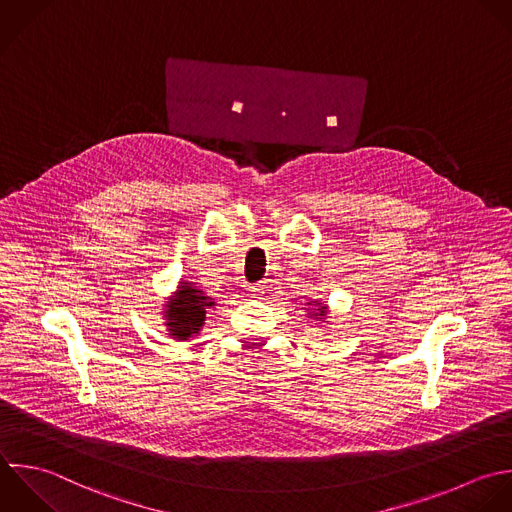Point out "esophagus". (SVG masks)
Here are the masks:
<instances>
[{
    "mask_svg": "<svg viewBox=\"0 0 512 512\" xmlns=\"http://www.w3.org/2000/svg\"><path fill=\"white\" fill-rule=\"evenodd\" d=\"M263 293H265V291H263V285H259V283L249 287V297H251V299H263Z\"/></svg>",
    "mask_w": 512,
    "mask_h": 512,
    "instance_id": "obj_1",
    "label": "esophagus"
}]
</instances>
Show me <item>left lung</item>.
Wrapping results in <instances>:
<instances>
[{"label": "left lung", "mask_w": 512, "mask_h": 512, "mask_svg": "<svg viewBox=\"0 0 512 512\" xmlns=\"http://www.w3.org/2000/svg\"><path fill=\"white\" fill-rule=\"evenodd\" d=\"M311 306H317V310H311ZM307 315L311 317V319H317L319 323H327V321H323V319H327V305H323V303H319V301H309L307 303Z\"/></svg>", "instance_id": "left-lung-1"}]
</instances>
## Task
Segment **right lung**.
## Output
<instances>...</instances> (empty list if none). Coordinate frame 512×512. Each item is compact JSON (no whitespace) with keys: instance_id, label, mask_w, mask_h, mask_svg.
Segmentation results:
<instances>
[{"instance_id":"1","label":"right lung","mask_w":512,"mask_h":512,"mask_svg":"<svg viewBox=\"0 0 512 512\" xmlns=\"http://www.w3.org/2000/svg\"><path fill=\"white\" fill-rule=\"evenodd\" d=\"M215 307V299L205 295L193 281H179L177 289L163 303V325L175 341H187L201 333L207 321V309Z\"/></svg>"}]
</instances>
